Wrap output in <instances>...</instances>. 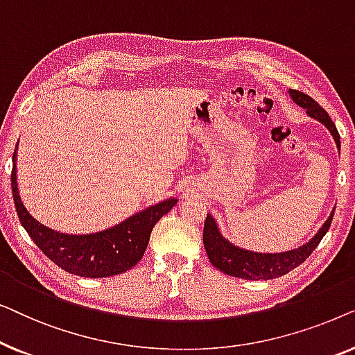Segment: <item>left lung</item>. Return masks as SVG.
<instances>
[{
	"mask_svg": "<svg viewBox=\"0 0 355 355\" xmlns=\"http://www.w3.org/2000/svg\"><path fill=\"white\" fill-rule=\"evenodd\" d=\"M291 98L294 100L295 105L307 111L310 118L317 119L322 123L329 132H331L334 142H336L338 150H341V140H339V134L334 123L329 118L327 111L315 101L312 96L305 95L304 92L289 89ZM334 210L329 213L328 220L323 223L317 234L310 239L307 244L297 247V249L278 252V254H260V252L247 250L244 247L234 245L232 242L226 239L221 234L218 223L215 221L210 213L207 215L205 226H203V245H205L207 255L210 259L211 265L216 266L223 273L236 276V278L242 279H271L278 278L289 273L295 266H299L302 261L307 260V257L317 249L320 241L327 234L329 230V225L333 221Z\"/></svg>",
	"mask_w": 355,
	"mask_h": 355,
	"instance_id": "left-lung-1",
	"label": "left lung"
}]
</instances>
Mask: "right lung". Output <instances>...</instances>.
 <instances>
[{"instance_id":"1","label":"right lung","mask_w":355,"mask_h":355,"mask_svg":"<svg viewBox=\"0 0 355 355\" xmlns=\"http://www.w3.org/2000/svg\"><path fill=\"white\" fill-rule=\"evenodd\" d=\"M17 147L12 153L11 186L14 205L24 230L43 254L67 273L84 278H106L121 275L137 265L147 249L150 234L159 218L171 210L178 198L166 200L134 213L119 225L90 234H64L37 221L19 196Z\"/></svg>"}]
</instances>
